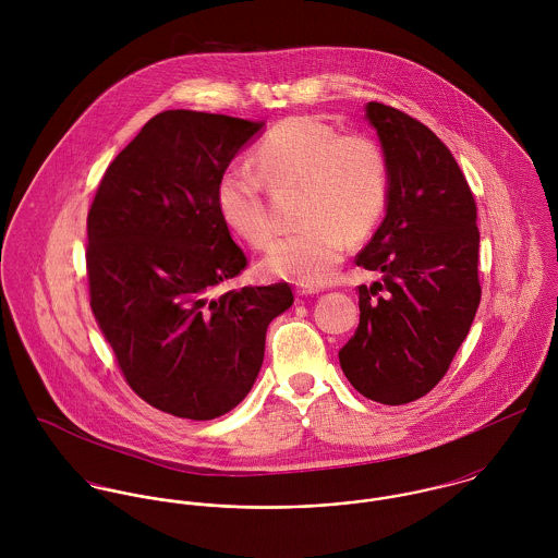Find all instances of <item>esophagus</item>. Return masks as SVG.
Wrapping results in <instances>:
<instances>
[{
	"instance_id": "1",
	"label": "esophagus",
	"mask_w": 558,
	"mask_h": 558,
	"mask_svg": "<svg viewBox=\"0 0 558 558\" xmlns=\"http://www.w3.org/2000/svg\"><path fill=\"white\" fill-rule=\"evenodd\" d=\"M296 294L299 296H312V294H319V288H314V286H296Z\"/></svg>"
}]
</instances>
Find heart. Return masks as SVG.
Listing matches in <instances>:
<instances>
[{"instance_id": "1", "label": "heart", "mask_w": 558, "mask_h": 558, "mask_svg": "<svg viewBox=\"0 0 558 558\" xmlns=\"http://www.w3.org/2000/svg\"><path fill=\"white\" fill-rule=\"evenodd\" d=\"M253 167L272 186H301L303 228L275 242L262 259V270L270 277L303 286L328 281L345 242L367 239L389 204L391 167L383 144L361 133L341 135L314 116L277 122L255 148ZM258 179L228 169L215 197L226 226L251 246L264 248L275 236V226Z\"/></svg>"}]
</instances>
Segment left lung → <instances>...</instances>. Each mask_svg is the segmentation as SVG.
<instances>
[{"label": "left lung", "instance_id": "obj_1", "mask_svg": "<svg viewBox=\"0 0 558 558\" xmlns=\"http://www.w3.org/2000/svg\"><path fill=\"white\" fill-rule=\"evenodd\" d=\"M365 116L387 150L391 193L356 266L383 281L359 286V328L339 363L361 396L399 405L440 383L477 314V206L425 124L383 102H367Z\"/></svg>", "mask_w": 558, "mask_h": 558}]
</instances>
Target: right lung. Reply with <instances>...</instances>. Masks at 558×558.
Segmentation results:
<instances>
[{"label": "right lung", "mask_w": 558, "mask_h": 558, "mask_svg": "<svg viewBox=\"0 0 558 558\" xmlns=\"http://www.w3.org/2000/svg\"><path fill=\"white\" fill-rule=\"evenodd\" d=\"M264 122L169 109L107 167L87 213L89 305L129 387L167 414L208 421L251 391L288 283L219 292L246 255L217 182Z\"/></svg>", "instance_id": "obj_1"}]
</instances>
